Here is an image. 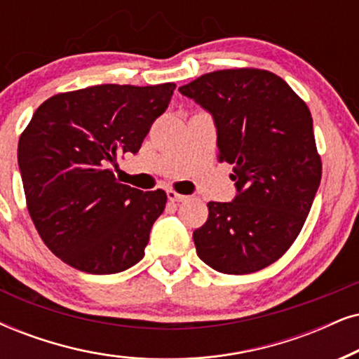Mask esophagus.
I'll list each match as a JSON object with an SVG mask.
<instances>
[{
  "label": "esophagus",
  "instance_id": "1",
  "mask_svg": "<svg viewBox=\"0 0 359 359\" xmlns=\"http://www.w3.org/2000/svg\"><path fill=\"white\" fill-rule=\"evenodd\" d=\"M167 198H169L170 202H184L187 201V195H182L179 192H175V190H167Z\"/></svg>",
  "mask_w": 359,
  "mask_h": 359
}]
</instances>
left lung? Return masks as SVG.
<instances>
[{
  "mask_svg": "<svg viewBox=\"0 0 359 359\" xmlns=\"http://www.w3.org/2000/svg\"><path fill=\"white\" fill-rule=\"evenodd\" d=\"M213 116L219 161L233 165V202H208L194 232L201 260L226 275L258 271L302 232L320 187L311 112L280 76L255 67L213 71L179 88Z\"/></svg>",
  "mask_w": 359,
  "mask_h": 359,
  "instance_id": "obj_1",
  "label": "left lung"
}]
</instances>
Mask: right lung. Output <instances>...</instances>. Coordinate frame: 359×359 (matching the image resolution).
<instances>
[{
	"label": "right lung",
	"instance_id": "add662e5",
	"mask_svg": "<svg viewBox=\"0 0 359 359\" xmlns=\"http://www.w3.org/2000/svg\"><path fill=\"white\" fill-rule=\"evenodd\" d=\"M175 84H99L61 93L36 109L18 144L26 205L57 258L86 273L142 260L167 194L117 182L111 164L139 152Z\"/></svg>",
	"mask_w": 359,
	"mask_h": 359
}]
</instances>
